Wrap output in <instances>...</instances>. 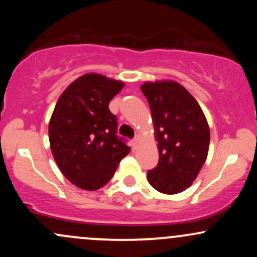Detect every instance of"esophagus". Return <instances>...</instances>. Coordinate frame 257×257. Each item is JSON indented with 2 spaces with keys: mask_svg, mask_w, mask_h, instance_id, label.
<instances>
[{
  "mask_svg": "<svg viewBox=\"0 0 257 257\" xmlns=\"http://www.w3.org/2000/svg\"><path fill=\"white\" fill-rule=\"evenodd\" d=\"M138 143H139V137H135L133 139V142H132V145H133V148H137Z\"/></svg>",
  "mask_w": 257,
  "mask_h": 257,
  "instance_id": "34e87169",
  "label": "esophagus"
}]
</instances>
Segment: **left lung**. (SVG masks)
Wrapping results in <instances>:
<instances>
[{"instance_id": "1", "label": "left lung", "mask_w": 257, "mask_h": 257, "mask_svg": "<svg viewBox=\"0 0 257 257\" xmlns=\"http://www.w3.org/2000/svg\"><path fill=\"white\" fill-rule=\"evenodd\" d=\"M140 87L150 105L160 154L148 180L160 193H182L193 184L206 161V117L193 95L177 81H146Z\"/></svg>"}]
</instances>
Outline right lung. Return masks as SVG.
I'll list each match as a JSON object with an SVG mask.
<instances>
[{
	"instance_id": "right-lung-1",
	"label": "right lung",
	"mask_w": 257,
	"mask_h": 257,
	"mask_svg": "<svg viewBox=\"0 0 257 257\" xmlns=\"http://www.w3.org/2000/svg\"><path fill=\"white\" fill-rule=\"evenodd\" d=\"M124 84L87 73L62 92L49 124L53 159L75 187L97 190L113 177L131 151L117 135V117L108 108Z\"/></svg>"
}]
</instances>
